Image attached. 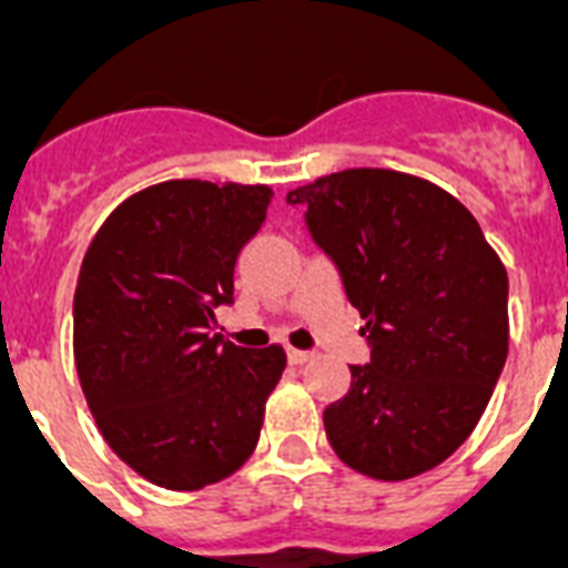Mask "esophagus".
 Returning <instances> with one entry per match:
<instances>
[{"instance_id": "1", "label": "esophagus", "mask_w": 568, "mask_h": 568, "mask_svg": "<svg viewBox=\"0 0 568 568\" xmlns=\"http://www.w3.org/2000/svg\"><path fill=\"white\" fill-rule=\"evenodd\" d=\"M312 359V351H297V347H288V363L303 365Z\"/></svg>"}]
</instances>
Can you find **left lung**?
Here are the masks:
<instances>
[{
	"mask_svg": "<svg viewBox=\"0 0 568 568\" xmlns=\"http://www.w3.org/2000/svg\"><path fill=\"white\" fill-rule=\"evenodd\" d=\"M336 265L372 359L324 409L347 466L406 480L439 466L480 422L507 359L510 283L475 214L397 171L329 173L285 196Z\"/></svg>",
	"mask_w": 568,
	"mask_h": 568,
	"instance_id": "obj_1",
	"label": "left lung"
}]
</instances>
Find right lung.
Masks as SVG:
<instances>
[{"label":"right lung","mask_w":568,"mask_h":568,"mask_svg":"<svg viewBox=\"0 0 568 568\" xmlns=\"http://www.w3.org/2000/svg\"><path fill=\"white\" fill-rule=\"evenodd\" d=\"M267 185L173 180L129 196L84 253L73 301L75 368L102 436L155 486L191 493L253 454L280 345L214 333L235 265L267 217Z\"/></svg>","instance_id":"right-lung-1"}]
</instances>
